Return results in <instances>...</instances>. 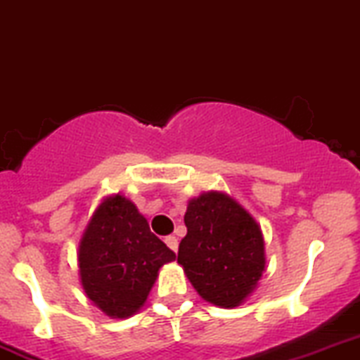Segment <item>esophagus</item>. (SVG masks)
I'll use <instances>...</instances> for the list:
<instances>
[{"instance_id":"1","label":"esophagus","mask_w":360,"mask_h":360,"mask_svg":"<svg viewBox=\"0 0 360 360\" xmlns=\"http://www.w3.org/2000/svg\"><path fill=\"white\" fill-rule=\"evenodd\" d=\"M165 244L169 245V249H172L174 252H176L177 245H179V242H177V238L174 237V235H169V237H165Z\"/></svg>"}]
</instances>
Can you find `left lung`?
<instances>
[{"instance_id": "1", "label": "left lung", "mask_w": 360, "mask_h": 360, "mask_svg": "<svg viewBox=\"0 0 360 360\" xmlns=\"http://www.w3.org/2000/svg\"><path fill=\"white\" fill-rule=\"evenodd\" d=\"M177 263L205 301L235 308L256 289L264 271L259 224L228 195L209 191L188 202Z\"/></svg>"}]
</instances>
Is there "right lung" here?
<instances>
[{"label": "right lung", "instance_id": "right-lung-1", "mask_svg": "<svg viewBox=\"0 0 360 360\" xmlns=\"http://www.w3.org/2000/svg\"><path fill=\"white\" fill-rule=\"evenodd\" d=\"M176 259L146 217L122 195L106 198L86 224L78 249L83 291L115 319L136 314L165 263Z\"/></svg>", "mask_w": 360, "mask_h": 360}]
</instances>
